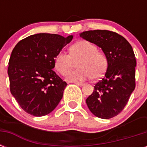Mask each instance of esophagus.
Instances as JSON below:
<instances>
[{
  "instance_id": "1",
  "label": "esophagus",
  "mask_w": 147,
  "mask_h": 147,
  "mask_svg": "<svg viewBox=\"0 0 147 147\" xmlns=\"http://www.w3.org/2000/svg\"><path fill=\"white\" fill-rule=\"evenodd\" d=\"M74 83L77 85H79V86H83L84 85V83L82 82H74Z\"/></svg>"
}]
</instances>
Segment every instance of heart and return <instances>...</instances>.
Here are the masks:
<instances>
[{
	"label": "heart",
	"instance_id": "obj_1",
	"mask_svg": "<svg viewBox=\"0 0 147 147\" xmlns=\"http://www.w3.org/2000/svg\"><path fill=\"white\" fill-rule=\"evenodd\" d=\"M70 53L60 51L55 58V68L62 76H67L76 67L78 69L69 74L67 79L70 82L83 81L87 78L98 79L106 72L108 59L105 53L98 51V47L92 42L82 40L70 47Z\"/></svg>",
	"mask_w": 147,
	"mask_h": 147
}]
</instances>
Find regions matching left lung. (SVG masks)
<instances>
[{"mask_svg": "<svg viewBox=\"0 0 147 147\" xmlns=\"http://www.w3.org/2000/svg\"><path fill=\"white\" fill-rule=\"evenodd\" d=\"M80 36L100 47L108 59L105 76L94 85L86 104L94 116L114 117L123 111L136 87L137 62L132 47L123 36L106 30L85 31Z\"/></svg>", "mask_w": 147, "mask_h": 147, "instance_id": "left-lung-1", "label": "left lung"}]
</instances>
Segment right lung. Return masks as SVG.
Masks as SVG:
<instances>
[{"label": "right lung", "instance_id": "right-lung-1", "mask_svg": "<svg viewBox=\"0 0 147 147\" xmlns=\"http://www.w3.org/2000/svg\"><path fill=\"white\" fill-rule=\"evenodd\" d=\"M72 38L38 33L20 40L13 49L7 69L10 90L27 114L45 116L59 105L67 83L53 70L54 61Z\"/></svg>", "mask_w": 147, "mask_h": 147}]
</instances>
